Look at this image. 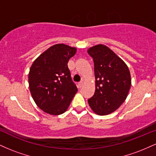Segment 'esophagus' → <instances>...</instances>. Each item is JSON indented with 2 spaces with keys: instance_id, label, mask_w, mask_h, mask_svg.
<instances>
[{
  "instance_id": "1",
  "label": "esophagus",
  "mask_w": 156,
  "mask_h": 156,
  "mask_svg": "<svg viewBox=\"0 0 156 156\" xmlns=\"http://www.w3.org/2000/svg\"><path fill=\"white\" fill-rule=\"evenodd\" d=\"M83 81H80L79 83H78V87H79L80 88V87H83Z\"/></svg>"
}]
</instances>
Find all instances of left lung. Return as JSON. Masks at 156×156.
<instances>
[{"label": "left lung", "mask_w": 156, "mask_h": 156, "mask_svg": "<svg viewBox=\"0 0 156 156\" xmlns=\"http://www.w3.org/2000/svg\"><path fill=\"white\" fill-rule=\"evenodd\" d=\"M87 52L94 61L96 85L89 105L98 115H106L117 110L128 96L131 86L129 69L103 44L90 48Z\"/></svg>", "instance_id": "8db88e82"}]
</instances>
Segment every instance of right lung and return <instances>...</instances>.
Segmentation results:
<instances>
[{
  "instance_id": "add662e5",
  "label": "right lung",
  "mask_w": 156,
  "mask_h": 156,
  "mask_svg": "<svg viewBox=\"0 0 156 156\" xmlns=\"http://www.w3.org/2000/svg\"><path fill=\"white\" fill-rule=\"evenodd\" d=\"M76 48L57 44L34 62L28 75L31 94L44 112L59 115L66 112L78 88L71 78L67 63Z\"/></svg>"
}]
</instances>
